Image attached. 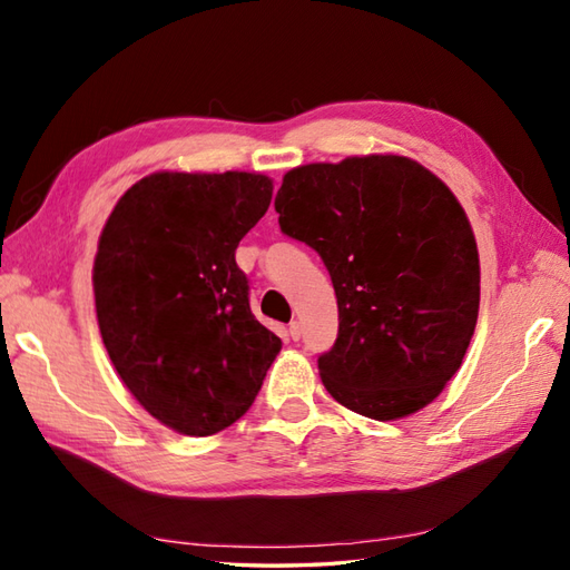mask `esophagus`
Returning <instances> with one entry per match:
<instances>
[{
	"label": "esophagus",
	"instance_id": "obj_1",
	"mask_svg": "<svg viewBox=\"0 0 570 570\" xmlns=\"http://www.w3.org/2000/svg\"><path fill=\"white\" fill-rule=\"evenodd\" d=\"M301 335H304V328H301L298 321H294L288 325V337H292V341H301Z\"/></svg>",
	"mask_w": 570,
	"mask_h": 570
}]
</instances>
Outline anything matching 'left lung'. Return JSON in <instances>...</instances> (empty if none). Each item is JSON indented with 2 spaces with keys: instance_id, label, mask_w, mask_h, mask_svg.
I'll use <instances>...</instances> for the list:
<instances>
[{
  "instance_id": "left-lung-1",
  "label": "left lung",
  "mask_w": 570,
  "mask_h": 570,
  "mask_svg": "<svg viewBox=\"0 0 570 570\" xmlns=\"http://www.w3.org/2000/svg\"><path fill=\"white\" fill-rule=\"evenodd\" d=\"M274 208L335 288L337 337L318 355L325 390L374 421L431 404L480 308L475 235L453 193L416 161L372 154L294 168Z\"/></svg>"
}]
</instances>
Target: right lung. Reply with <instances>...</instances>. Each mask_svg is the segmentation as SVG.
<instances>
[{"label": "right lung", "mask_w": 570, "mask_h": 570, "mask_svg": "<svg viewBox=\"0 0 570 570\" xmlns=\"http://www.w3.org/2000/svg\"><path fill=\"white\" fill-rule=\"evenodd\" d=\"M272 203L262 174H151L102 227L92 286L102 343L154 419L213 435L247 414L282 341L254 318L239 239Z\"/></svg>", "instance_id": "obj_1"}]
</instances>
